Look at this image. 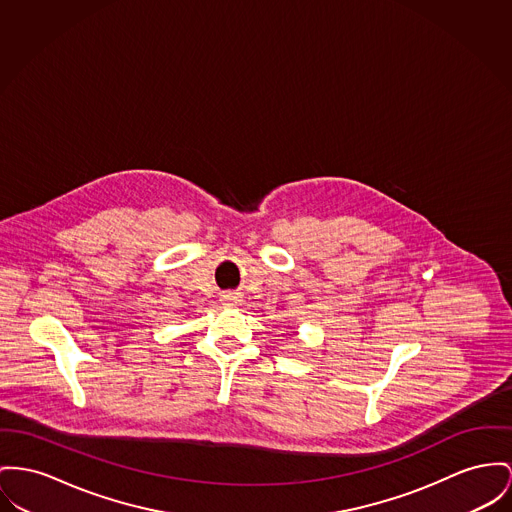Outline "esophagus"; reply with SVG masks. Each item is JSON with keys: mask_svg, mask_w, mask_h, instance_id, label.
I'll return each instance as SVG.
<instances>
[{"mask_svg": "<svg viewBox=\"0 0 512 512\" xmlns=\"http://www.w3.org/2000/svg\"><path fill=\"white\" fill-rule=\"evenodd\" d=\"M221 303L223 305H239L240 297L237 293H223L221 295Z\"/></svg>", "mask_w": 512, "mask_h": 512, "instance_id": "obj_1", "label": "esophagus"}]
</instances>
